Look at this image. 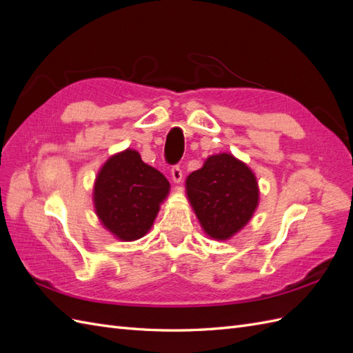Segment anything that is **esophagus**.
Returning <instances> with one entry per match:
<instances>
[{
  "instance_id": "34e87169",
  "label": "esophagus",
  "mask_w": 353,
  "mask_h": 353,
  "mask_svg": "<svg viewBox=\"0 0 353 353\" xmlns=\"http://www.w3.org/2000/svg\"><path fill=\"white\" fill-rule=\"evenodd\" d=\"M170 178H172L175 184H179L181 181H183V169H181L179 166H174L172 169H170Z\"/></svg>"
}]
</instances>
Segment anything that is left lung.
I'll return each instance as SVG.
<instances>
[{"label":"left lung","instance_id":"8db88e82","mask_svg":"<svg viewBox=\"0 0 353 353\" xmlns=\"http://www.w3.org/2000/svg\"><path fill=\"white\" fill-rule=\"evenodd\" d=\"M187 199L203 231L225 241L243 230L259 205L253 170L230 153L209 156L185 179Z\"/></svg>","mask_w":353,"mask_h":353}]
</instances>
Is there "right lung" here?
<instances>
[{"label": "right lung", "instance_id": "right-lung-1", "mask_svg": "<svg viewBox=\"0 0 353 353\" xmlns=\"http://www.w3.org/2000/svg\"><path fill=\"white\" fill-rule=\"evenodd\" d=\"M169 181L132 148L110 156L95 176L92 200L103 227L121 241L144 237L153 227Z\"/></svg>", "mask_w": 353, "mask_h": 353}]
</instances>
